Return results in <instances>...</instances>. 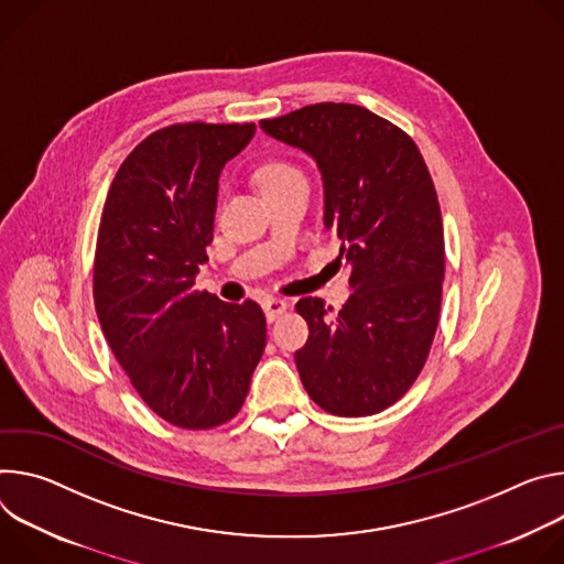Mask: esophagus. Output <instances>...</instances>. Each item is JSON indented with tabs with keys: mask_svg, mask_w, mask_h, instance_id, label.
<instances>
[{
	"mask_svg": "<svg viewBox=\"0 0 564 564\" xmlns=\"http://www.w3.org/2000/svg\"><path fill=\"white\" fill-rule=\"evenodd\" d=\"M262 306H264V314H267V321L269 323H273V321H278L284 311H286V300H282V297H267L264 302H262Z\"/></svg>",
	"mask_w": 564,
	"mask_h": 564,
	"instance_id": "obj_1",
	"label": "esophagus"
}]
</instances>
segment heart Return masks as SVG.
I'll list each match as a JSON object with an SVG mask.
<instances>
[{
    "label": "heart",
    "mask_w": 564,
    "mask_h": 564,
    "mask_svg": "<svg viewBox=\"0 0 564 564\" xmlns=\"http://www.w3.org/2000/svg\"><path fill=\"white\" fill-rule=\"evenodd\" d=\"M295 174H300V170L295 165H291L286 161H271V163H264L260 167L258 183H260V187L264 191V187H271V185H275L280 181H286V178L295 176Z\"/></svg>",
    "instance_id": "b5f03b06"
}]
</instances>
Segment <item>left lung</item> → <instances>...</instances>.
Here are the masks:
<instances>
[{"mask_svg":"<svg viewBox=\"0 0 564 564\" xmlns=\"http://www.w3.org/2000/svg\"><path fill=\"white\" fill-rule=\"evenodd\" d=\"M260 128L316 161L325 226L340 237L351 297L295 308L308 340L295 351L306 394L338 416H369L416 381L440 323L446 271L440 199L414 141L349 102H318Z\"/></svg>","mask_w":564,"mask_h":564,"instance_id":"left-lung-1","label":"left lung"}]
</instances>
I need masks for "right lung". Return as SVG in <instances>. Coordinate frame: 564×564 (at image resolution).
Wrapping results in <instances>:
<instances>
[{
    "instance_id": "right-lung-1",
    "label": "right lung",
    "mask_w": 564,
    "mask_h": 564,
    "mask_svg": "<svg viewBox=\"0 0 564 564\" xmlns=\"http://www.w3.org/2000/svg\"><path fill=\"white\" fill-rule=\"evenodd\" d=\"M253 134V122H183L150 134L118 167L100 217L94 302L102 334L150 410L187 430L239 412L267 347L258 302L228 304L195 289L219 174Z\"/></svg>"
}]
</instances>
